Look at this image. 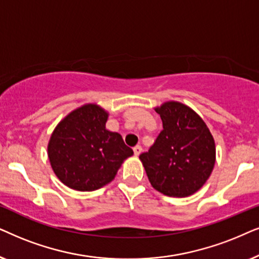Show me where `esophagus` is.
Listing matches in <instances>:
<instances>
[{
  "label": "esophagus",
  "instance_id": "34e87169",
  "mask_svg": "<svg viewBox=\"0 0 259 259\" xmlns=\"http://www.w3.org/2000/svg\"><path fill=\"white\" fill-rule=\"evenodd\" d=\"M134 154H135V156H139V155L142 153V147L141 146H136V147H134Z\"/></svg>",
  "mask_w": 259,
  "mask_h": 259
}]
</instances>
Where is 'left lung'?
Here are the masks:
<instances>
[{
  "mask_svg": "<svg viewBox=\"0 0 259 259\" xmlns=\"http://www.w3.org/2000/svg\"><path fill=\"white\" fill-rule=\"evenodd\" d=\"M155 111L163 130L150 149L140 155L148 179L164 195L194 194L214 167V139L201 117L182 103L165 102Z\"/></svg>",
  "mask_w": 259,
  "mask_h": 259,
  "instance_id": "obj_1",
  "label": "left lung"
}]
</instances>
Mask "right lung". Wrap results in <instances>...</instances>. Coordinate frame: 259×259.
I'll use <instances>...</instances> for the list:
<instances>
[{
	"label": "right lung",
	"instance_id": "right-lung-1",
	"mask_svg": "<svg viewBox=\"0 0 259 259\" xmlns=\"http://www.w3.org/2000/svg\"><path fill=\"white\" fill-rule=\"evenodd\" d=\"M108 117L99 105L85 104L68 113L52 133L48 158L55 175L67 187L80 192L102 188L134 154L118 133L106 129Z\"/></svg>",
	"mask_w": 259,
	"mask_h": 259
}]
</instances>
